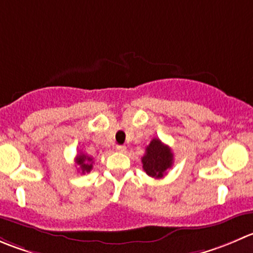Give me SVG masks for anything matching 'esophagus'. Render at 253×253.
Here are the masks:
<instances>
[{"label": "esophagus", "instance_id": "1", "mask_svg": "<svg viewBox=\"0 0 253 253\" xmlns=\"http://www.w3.org/2000/svg\"><path fill=\"white\" fill-rule=\"evenodd\" d=\"M115 149H116L117 152H121V153H122V152L126 151V146H122V144H121V146H116V148H115Z\"/></svg>", "mask_w": 253, "mask_h": 253}]
</instances>
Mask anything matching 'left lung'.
Here are the masks:
<instances>
[{
    "label": "left lung",
    "instance_id": "left-lung-1",
    "mask_svg": "<svg viewBox=\"0 0 253 253\" xmlns=\"http://www.w3.org/2000/svg\"><path fill=\"white\" fill-rule=\"evenodd\" d=\"M173 166V153L161 139L153 138L147 146L146 153L142 157L143 170L152 178H162Z\"/></svg>",
    "mask_w": 253,
    "mask_h": 253
}]
</instances>
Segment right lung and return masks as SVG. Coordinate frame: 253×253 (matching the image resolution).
I'll return each mask as SVG.
<instances>
[{
  "label": "right lung",
  "instance_id": "1",
  "mask_svg": "<svg viewBox=\"0 0 253 253\" xmlns=\"http://www.w3.org/2000/svg\"><path fill=\"white\" fill-rule=\"evenodd\" d=\"M75 163L79 166V168L82 169V173H89L92 169V158L91 157L86 156L84 153H79L75 158Z\"/></svg>",
  "mask_w": 253,
  "mask_h": 253
}]
</instances>
